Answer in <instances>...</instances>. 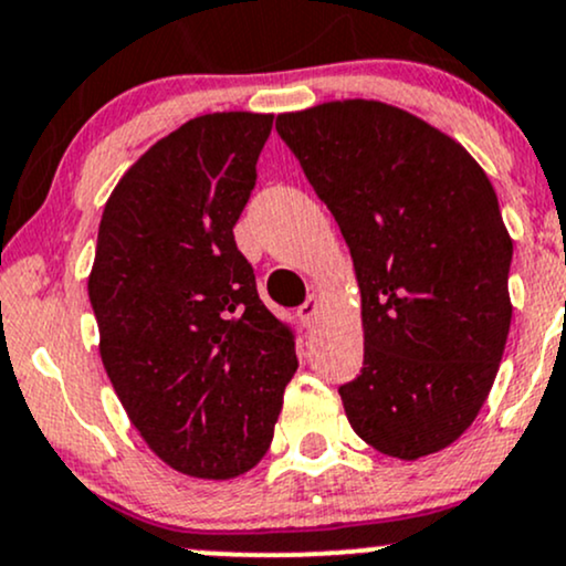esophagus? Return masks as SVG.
Instances as JSON below:
<instances>
[{"mask_svg":"<svg viewBox=\"0 0 566 566\" xmlns=\"http://www.w3.org/2000/svg\"><path fill=\"white\" fill-rule=\"evenodd\" d=\"M323 310V302H321V296H317V294H312L310 298H307V302H304L302 304V307H298V315H302L304 317V321H315V317H317V312H321Z\"/></svg>","mask_w":566,"mask_h":566,"instance_id":"esophagus-1","label":"esophagus"}]
</instances>
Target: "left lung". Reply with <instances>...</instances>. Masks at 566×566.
Listing matches in <instances>:
<instances>
[{"mask_svg": "<svg viewBox=\"0 0 566 566\" xmlns=\"http://www.w3.org/2000/svg\"><path fill=\"white\" fill-rule=\"evenodd\" d=\"M277 135L328 206L360 289L365 360L338 389L355 434L416 461L480 416L511 325L514 243L471 153L378 99L281 113Z\"/></svg>", "mask_w": 566, "mask_h": 566, "instance_id": "left-lung-1", "label": "left lung"}]
</instances>
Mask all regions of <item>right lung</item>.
Returning a JSON list of instances; mask_svg holds the SVG:
<instances>
[{
    "instance_id": "right-lung-1",
    "label": "right lung",
    "mask_w": 566,
    "mask_h": 566,
    "mask_svg": "<svg viewBox=\"0 0 566 566\" xmlns=\"http://www.w3.org/2000/svg\"><path fill=\"white\" fill-rule=\"evenodd\" d=\"M270 129L272 113L224 111L158 139L113 188L86 281L132 427L198 480L262 461L298 365L232 235Z\"/></svg>"
}]
</instances>
